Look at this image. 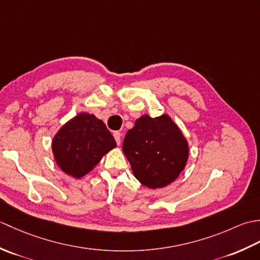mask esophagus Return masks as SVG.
Masks as SVG:
<instances>
[{"label":"esophagus","instance_id":"1","mask_svg":"<svg viewBox=\"0 0 260 260\" xmlns=\"http://www.w3.org/2000/svg\"><path fill=\"white\" fill-rule=\"evenodd\" d=\"M120 137H121V134L119 132H114V139L118 145L120 144Z\"/></svg>","mask_w":260,"mask_h":260}]
</instances>
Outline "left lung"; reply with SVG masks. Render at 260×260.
Segmentation results:
<instances>
[{
  "label": "left lung",
  "instance_id": "obj_1",
  "mask_svg": "<svg viewBox=\"0 0 260 260\" xmlns=\"http://www.w3.org/2000/svg\"><path fill=\"white\" fill-rule=\"evenodd\" d=\"M123 152L135 178L151 189L167 186L183 171L189 146L179 127L168 115H144L128 129Z\"/></svg>",
  "mask_w": 260,
  "mask_h": 260
}]
</instances>
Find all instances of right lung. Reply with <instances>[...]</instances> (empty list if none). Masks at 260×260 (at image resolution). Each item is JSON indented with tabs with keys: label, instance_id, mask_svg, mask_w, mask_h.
I'll return each instance as SVG.
<instances>
[{
	"label": "right lung",
	"instance_id": "obj_1",
	"mask_svg": "<svg viewBox=\"0 0 260 260\" xmlns=\"http://www.w3.org/2000/svg\"><path fill=\"white\" fill-rule=\"evenodd\" d=\"M116 147L113 135L95 115L82 113L63 125L54 136L52 152L64 173L81 178Z\"/></svg>",
	"mask_w": 260,
	"mask_h": 260
}]
</instances>
